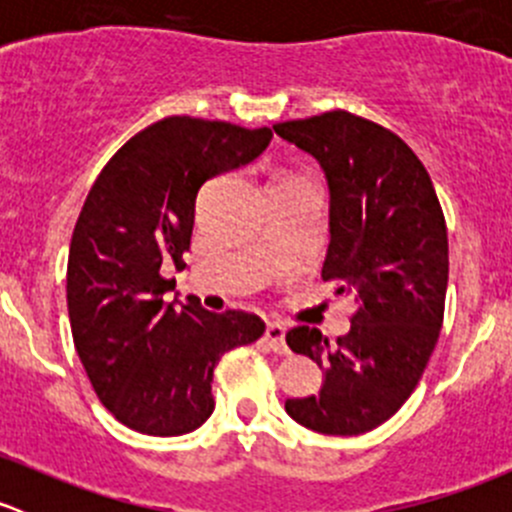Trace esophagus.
Instances as JSON below:
<instances>
[{
	"label": "esophagus",
	"mask_w": 512,
	"mask_h": 512,
	"mask_svg": "<svg viewBox=\"0 0 512 512\" xmlns=\"http://www.w3.org/2000/svg\"><path fill=\"white\" fill-rule=\"evenodd\" d=\"M265 339H267V344H270L272 352H277V354L289 352L287 344H285V327H282V324H275V322L267 324Z\"/></svg>",
	"instance_id": "34e87169"
}]
</instances>
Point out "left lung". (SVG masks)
Listing matches in <instances>:
<instances>
[{
  "instance_id": "1",
  "label": "left lung",
  "mask_w": 512,
  "mask_h": 512,
  "mask_svg": "<svg viewBox=\"0 0 512 512\" xmlns=\"http://www.w3.org/2000/svg\"><path fill=\"white\" fill-rule=\"evenodd\" d=\"M327 175L329 240L322 280L352 294V329L337 344L294 327L287 344L324 369L319 394L287 414L327 436H359L406 404L436 349L448 287V232L431 175L389 128L327 111L275 126Z\"/></svg>"
}]
</instances>
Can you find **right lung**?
<instances>
[{"label":"right lung","instance_id":"obj_1","mask_svg":"<svg viewBox=\"0 0 512 512\" xmlns=\"http://www.w3.org/2000/svg\"><path fill=\"white\" fill-rule=\"evenodd\" d=\"M270 141V128L160 118L113 153L86 195L66 267L71 334L101 404L133 431L180 436L203 426L220 356L265 334L242 309L163 304L175 280L160 267H185L200 185Z\"/></svg>","mask_w":512,"mask_h":512}]
</instances>
